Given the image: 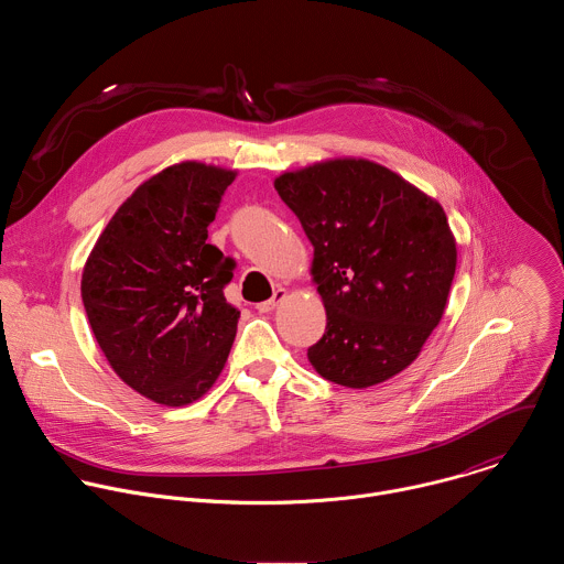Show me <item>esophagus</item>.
Segmentation results:
<instances>
[{"label": "esophagus", "instance_id": "obj_1", "mask_svg": "<svg viewBox=\"0 0 564 564\" xmlns=\"http://www.w3.org/2000/svg\"><path fill=\"white\" fill-rule=\"evenodd\" d=\"M285 296H288V292H285L283 288H279V290H274V296H272V299H268V301H263V303H257V310H259V312H272Z\"/></svg>", "mask_w": 564, "mask_h": 564}]
</instances>
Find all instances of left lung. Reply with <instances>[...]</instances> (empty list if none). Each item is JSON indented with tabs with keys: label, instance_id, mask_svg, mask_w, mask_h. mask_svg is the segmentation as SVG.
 Instances as JSON below:
<instances>
[{
	"label": "left lung",
	"instance_id": "8db88e82",
	"mask_svg": "<svg viewBox=\"0 0 564 564\" xmlns=\"http://www.w3.org/2000/svg\"><path fill=\"white\" fill-rule=\"evenodd\" d=\"M314 248L326 333L316 372L368 388L404 370L446 307L457 250L440 203L370 160H330L274 181Z\"/></svg>",
	"mask_w": 564,
	"mask_h": 564
}]
</instances>
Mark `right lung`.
I'll list each match as a JSON object with an SVG mask.
<instances>
[{"label": "right lung", "instance_id": "obj_1", "mask_svg": "<svg viewBox=\"0 0 564 564\" xmlns=\"http://www.w3.org/2000/svg\"><path fill=\"white\" fill-rule=\"evenodd\" d=\"M234 172L181 163L140 185L85 265L83 303L118 377L165 406L212 388L240 312L225 301L236 261L207 243Z\"/></svg>", "mask_w": 564, "mask_h": 564}]
</instances>
